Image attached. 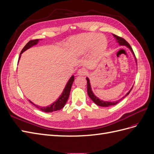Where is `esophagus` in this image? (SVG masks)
<instances>
[{
	"mask_svg": "<svg viewBox=\"0 0 154 154\" xmlns=\"http://www.w3.org/2000/svg\"><path fill=\"white\" fill-rule=\"evenodd\" d=\"M77 73H78V75H80V76L85 75V74L87 73V71L85 68H81L78 70Z\"/></svg>",
	"mask_w": 154,
	"mask_h": 154,
	"instance_id": "34e87169",
	"label": "esophagus"
}]
</instances>
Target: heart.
<instances>
[{
	"mask_svg": "<svg viewBox=\"0 0 154 154\" xmlns=\"http://www.w3.org/2000/svg\"><path fill=\"white\" fill-rule=\"evenodd\" d=\"M74 45L78 51L84 53L91 48L93 53H99L107 45V40L103 36L96 34H85L78 36L74 41Z\"/></svg>",
	"mask_w": 154,
	"mask_h": 154,
	"instance_id": "1",
	"label": "heart"
}]
</instances>
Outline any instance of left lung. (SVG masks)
I'll return each mask as SVG.
<instances>
[{
    "label": "left lung",
    "instance_id": "obj_1",
    "mask_svg": "<svg viewBox=\"0 0 154 154\" xmlns=\"http://www.w3.org/2000/svg\"><path fill=\"white\" fill-rule=\"evenodd\" d=\"M114 38H116V42L119 44V45H125L126 47H127L130 51H131L132 53L133 54L134 57V58H135V60H136V62L137 63V60H136V57H135V54L134 53V51L131 48V46L130 45V44L127 42V41H126L124 38H122V37L120 36H118L117 35H114L112 34ZM86 80L87 81V94L88 95V96H89L90 98L92 100V101L94 102V103H96L97 105L98 106H112V105H115L117 103H119V101H121V100L123 99L124 97H125L126 96H127L129 93L130 92V91H131V90L132 89L133 87L131 88V89H130L127 93V94H126L125 96H123L122 99L119 100H118V101H103V100H100V98H98L96 96L94 95V93H93L92 91V88H91V83H90V80L89 79H88V78H86Z\"/></svg>",
    "mask_w": 154,
    "mask_h": 154
}]
</instances>
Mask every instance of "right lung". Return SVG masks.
I'll return each mask as SVG.
<instances>
[{
  "mask_svg": "<svg viewBox=\"0 0 154 154\" xmlns=\"http://www.w3.org/2000/svg\"><path fill=\"white\" fill-rule=\"evenodd\" d=\"M40 39H36V40H30L28 43H27V44L24 46V48L22 49V50L21 51V53L20 54V57L18 58V61H19V60L20 58L21 57V54L26 51L27 49H29L30 48L32 47L33 45H36L38 44V42H39ZM74 80V76L72 75L70 79L69 80V81L67 82V84L65 87L62 93V94L60 95V96L58 97V100L57 101H55L54 103H53L51 105L47 106H40L37 105H35V103H32V101H31L30 100L29 102L31 103L32 105H35L37 109H38L39 110L45 112H52L54 111H57V110H59L60 109H62L63 107L66 105V103H67V101L68 100L69 98V96L70 94V91H71V87L73 83V82Z\"/></svg>",
  "mask_w": 154,
  "mask_h": 154,
  "instance_id": "right-lung-1",
  "label": "right lung"
}]
</instances>
